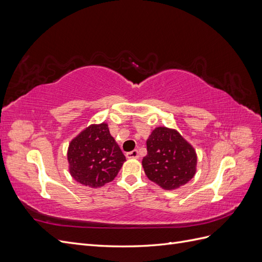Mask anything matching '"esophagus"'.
<instances>
[{
	"label": "esophagus",
	"instance_id": "1",
	"mask_svg": "<svg viewBox=\"0 0 262 262\" xmlns=\"http://www.w3.org/2000/svg\"><path fill=\"white\" fill-rule=\"evenodd\" d=\"M125 156H126V158H139V157H140V155H139V150L134 149V150H132V152L126 153V154H125Z\"/></svg>",
	"mask_w": 262,
	"mask_h": 262
}]
</instances>
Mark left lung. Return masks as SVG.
I'll return each mask as SVG.
<instances>
[{"label": "left lung", "mask_w": 262, "mask_h": 262, "mask_svg": "<svg viewBox=\"0 0 262 262\" xmlns=\"http://www.w3.org/2000/svg\"><path fill=\"white\" fill-rule=\"evenodd\" d=\"M146 146L147 155L142 166L147 178L161 188L178 189L195 175V149L177 130L157 126L148 137Z\"/></svg>", "instance_id": "1"}]
</instances>
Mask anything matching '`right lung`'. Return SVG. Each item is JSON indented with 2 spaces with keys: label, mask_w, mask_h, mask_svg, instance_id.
<instances>
[{
  "label": "right lung",
  "mask_w": 262,
  "mask_h": 262,
  "mask_svg": "<svg viewBox=\"0 0 262 262\" xmlns=\"http://www.w3.org/2000/svg\"><path fill=\"white\" fill-rule=\"evenodd\" d=\"M124 161L106 122L89 125L69 144V171L86 187L99 188L113 181Z\"/></svg>",
  "instance_id": "obj_1"
}]
</instances>
